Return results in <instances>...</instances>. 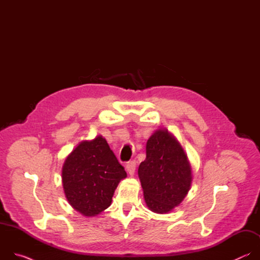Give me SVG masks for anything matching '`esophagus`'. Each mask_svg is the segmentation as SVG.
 Masks as SVG:
<instances>
[{
	"mask_svg": "<svg viewBox=\"0 0 260 260\" xmlns=\"http://www.w3.org/2000/svg\"><path fill=\"white\" fill-rule=\"evenodd\" d=\"M136 165H137L136 160H131L126 164V170L129 175H134V173L136 171Z\"/></svg>",
	"mask_w": 260,
	"mask_h": 260,
	"instance_id": "1",
	"label": "esophagus"
}]
</instances>
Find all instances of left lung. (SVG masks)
<instances>
[{"mask_svg": "<svg viewBox=\"0 0 260 260\" xmlns=\"http://www.w3.org/2000/svg\"><path fill=\"white\" fill-rule=\"evenodd\" d=\"M146 205L155 213H169L186 197L191 168L182 147L168 131L155 132L146 145V159L138 170Z\"/></svg>", "mask_w": 260, "mask_h": 260, "instance_id": "left-lung-1", "label": "left lung"}]
</instances>
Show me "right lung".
Instances as JSON below:
<instances>
[{"label":"right lung","mask_w":260,"mask_h":260,"mask_svg":"<svg viewBox=\"0 0 260 260\" xmlns=\"http://www.w3.org/2000/svg\"><path fill=\"white\" fill-rule=\"evenodd\" d=\"M63 190L70 205L84 216L107 209L121 179L126 177L107 141L99 136L81 142L62 167Z\"/></svg>","instance_id":"right-lung-1"}]
</instances>
